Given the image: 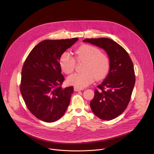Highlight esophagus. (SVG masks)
<instances>
[{
  "label": "esophagus",
  "instance_id": "34e87169",
  "mask_svg": "<svg viewBox=\"0 0 154 154\" xmlns=\"http://www.w3.org/2000/svg\"><path fill=\"white\" fill-rule=\"evenodd\" d=\"M82 90H83L82 88H79V87H74V91H82Z\"/></svg>",
  "mask_w": 154,
  "mask_h": 154
}]
</instances>
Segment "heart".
<instances>
[{"label": "heart", "instance_id": "1", "mask_svg": "<svg viewBox=\"0 0 154 154\" xmlns=\"http://www.w3.org/2000/svg\"><path fill=\"white\" fill-rule=\"evenodd\" d=\"M77 61H84L82 70L80 73H74L67 78L70 85L83 88L91 84L94 80L103 79L108 74L110 69V59L108 55L100 52L99 48L94 45L84 44L75 51ZM62 70L67 74L74 70L75 59L67 52L62 54L59 59Z\"/></svg>", "mask_w": 154, "mask_h": 154}]
</instances>
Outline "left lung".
Wrapping results in <instances>:
<instances>
[{
	"label": "left lung",
	"instance_id": "obj_1",
	"mask_svg": "<svg viewBox=\"0 0 154 154\" xmlns=\"http://www.w3.org/2000/svg\"><path fill=\"white\" fill-rule=\"evenodd\" d=\"M83 42L103 48L109 56V72L95 89L90 105L97 117L112 120L122 114L130 102L135 82L132 61L124 48L110 38H86Z\"/></svg>",
	"mask_w": 154,
	"mask_h": 154
}]
</instances>
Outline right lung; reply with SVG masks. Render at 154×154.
Masks as SVG:
<instances>
[{"label": "right lung", "mask_w": 154, "mask_h": 154, "mask_svg": "<svg viewBox=\"0 0 154 154\" xmlns=\"http://www.w3.org/2000/svg\"><path fill=\"white\" fill-rule=\"evenodd\" d=\"M78 38L45 40L31 51L23 63L20 90L29 111L46 122L60 119L74 92L72 86L62 88L60 57Z\"/></svg>", "instance_id": "right-lung-1"}]
</instances>
